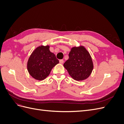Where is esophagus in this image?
Masks as SVG:
<instances>
[{"mask_svg":"<svg viewBox=\"0 0 124 124\" xmlns=\"http://www.w3.org/2000/svg\"><path fill=\"white\" fill-rule=\"evenodd\" d=\"M59 62L61 63H62L63 62V59H60L59 60Z\"/></svg>","mask_w":124,"mask_h":124,"instance_id":"esophagus-1","label":"esophagus"}]
</instances>
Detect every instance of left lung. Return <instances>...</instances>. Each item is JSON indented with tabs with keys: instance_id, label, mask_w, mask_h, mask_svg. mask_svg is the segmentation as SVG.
<instances>
[{
	"instance_id": "left-lung-1",
	"label": "left lung",
	"mask_w": 124,
	"mask_h": 124,
	"mask_svg": "<svg viewBox=\"0 0 124 124\" xmlns=\"http://www.w3.org/2000/svg\"><path fill=\"white\" fill-rule=\"evenodd\" d=\"M70 76L77 81L87 78L91 74L93 63L91 56L84 47H74L69 53V59L63 63Z\"/></svg>"
}]
</instances>
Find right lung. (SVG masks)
Masks as SVG:
<instances>
[{"instance_id": "1", "label": "right lung", "mask_w": 124, "mask_h": 124, "mask_svg": "<svg viewBox=\"0 0 124 124\" xmlns=\"http://www.w3.org/2000/svg\"><path fill=\"white\" fill-rule=\"evenodd\" d=\"M49 46L37 47L30 56L27 63L29 74L38 80H43L50 74L52 68L59 63L55 55L50 51Z\"/></svg>"}]
</instances>
